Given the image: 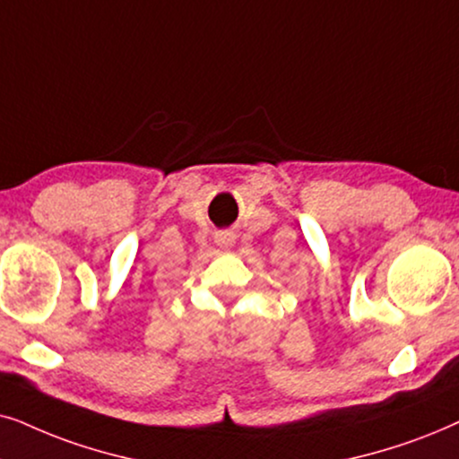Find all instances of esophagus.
Segmentation results:
<instances>
[{
    "instance_id": "obj_1",
    "label": "esophagus",
    "mask_w": 459,
    "mask_h": 459,
    "mask_svg": "<svg viewBox=\"0 0 459 459\" xmlns=\"http://www.w3.org/2000/svg\"><path fill=\"white\" fill-rule=\"evenodd\" d=\"M235 239H237V237H235L233 230H222V233H218V235H216V243H218L220 247H229V246H233Z\"/></svg>"
}]
</instances>
